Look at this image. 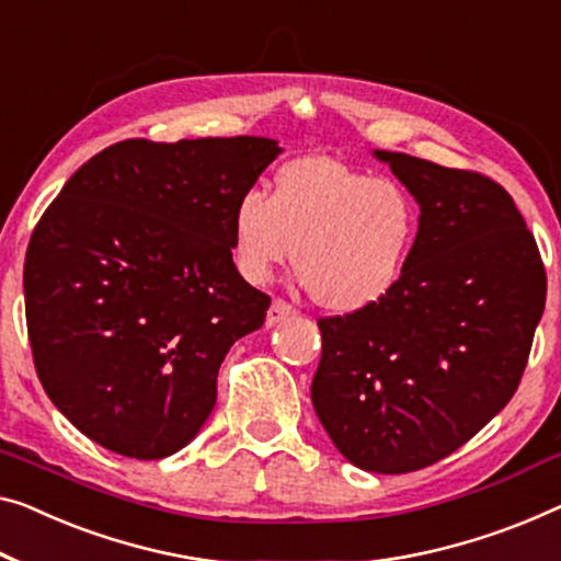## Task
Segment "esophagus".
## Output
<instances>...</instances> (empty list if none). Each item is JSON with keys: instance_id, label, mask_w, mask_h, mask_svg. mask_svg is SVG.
<instances>
[{"instance_id": "1", "label": "esophagus", "mask_w": 561, "mask_h": 561, "mask_svg": "<svg viewBox=\"0 0 561 561\" xmlns=\"http://www.w3.org/2000/svg\"><path fill=\"white\" fill-rule=\"evenodd\" d=\"M297 309L284 302V299H274L270 312H266V328H274V324H279L284 320H289V317H295Z\"/></svg>"}]
</instances>
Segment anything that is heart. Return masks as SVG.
I'll use <instances>...</instances> for the list:
<instances>
[{"instance_id":"obj_1","label":"heart","mask_w":561,"mask_h":561,"mask_svg":"<svg viewBox=\"0 0 561 561\" xmlns=\"http://www.w3.org/2000/svg\"><path fill=\"white\" fill-rule=\"evenodd\" d=\"M233 262L264 284L295 254L299 282L332 314L378 307L405 277L421 208L403 183L332 156H302L274 173L272 196L247 188L231 214Z\"/></svg>"}]
</instances>
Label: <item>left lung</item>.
Returning a JSON list of instances; mask_svg holds the SVG:
<instances>
[{
  "label": "left lung",
  "mask_w": 561,
  "mask_h": 561,
  "mask_svg": "<svg viewBox=\"0 0 561 561\" xmlns=\"http://www.w3.org/2000/svg\"><path fill=\"white\" fill-rule=\"evenodd\" d=\"M421 206L405 277L378 307L324 317L312 405L350 463L408 473L471 440L519 388L547 272L496 181L373 150Z\"/></svg>",
  "instance_id": "1"
}]
</instances>
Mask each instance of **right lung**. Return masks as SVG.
I'll use <instances>...</instances> for the list:
<instances>
[{
    "instance_id": "add662e5",
    "label": "right lung",
    "mask_w": 561,
    "mask_h": 561,
    "mask_svg": "<svg viewBox=\"0 0 561 561\" xmlns=\"http://www.w3.org/2000/svg\"><path fill=\"white\" fill-rule=\"evenodd\" d=\"M279 153L256 136L121 140L42 214L24 259L32 357L90 440L156 461L211 415L224 357L270 309L231 259L233 204Z\"/></svg>"
}]
</instances>
